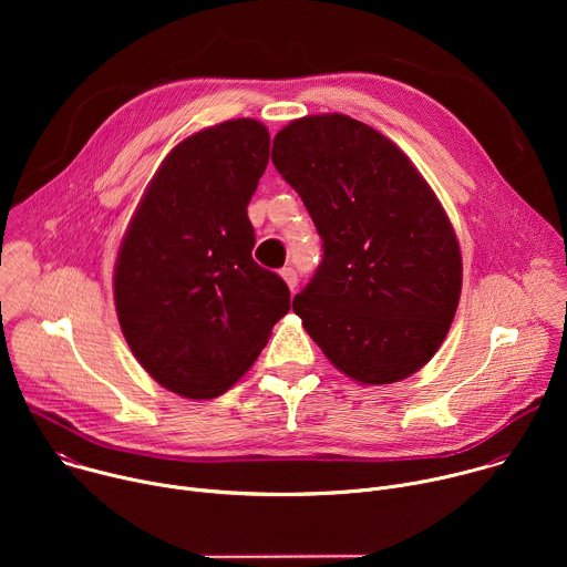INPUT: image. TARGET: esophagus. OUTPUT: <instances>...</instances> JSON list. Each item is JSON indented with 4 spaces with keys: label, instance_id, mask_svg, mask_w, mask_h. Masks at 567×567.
<instances>
[{
    "label": "esophagus",
    "instance_id": "1",
    "mask_svg": "<svg viewBox=\"0 0 567 567\" xmlns=\"http://www.w3.org/2000/svg\"><path fill=\"white\" fill-rule=\"evenodd\" d=\"M280 276H282V280L287 282V287L293 291L296 285H298V274H296V269H293V267H285V269L280 271Z\"/></svg>",
    "mask_w": 567,
    "mask_h": 567
}]
</instances>
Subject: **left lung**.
<instances>
[{"label":"left lung","mask_w":567,"mask_h":567,"mask_svg":"<svg viewBox=\"0 0 567 567\" xmlns=\"http://www.w3.org/2000/svg\"><path fill=\"white\" fill-rule=\"evenodd\" d=\"M271 161L322 239V262L293 298L307 334L359 383L415 374L449 334L462 291L457 237L426 179L346 114L291 121Z\"/></svg>","instance_id":"1"}]
</instances>
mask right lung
Returning a JSON list of instances; mask_svg holds the SVG:
<instances>
[{
	"label": "right lung",
	"instance_id": "obj_1",
	"mask_svg": "<svg viewBox=\"0 0 567 567\" xmlns=\"http://www.w3.org/2000/svg\"><path fill=\"white\" fill-rule=\"evenodd\" d=\"M269 132L235 118L171 150L121 241L114 302L123 337L164 388L210 399L245 374L289 311L262 269L247 206L269 164Z\"/></svg>",
	"mask_w": 567,
	"mask_h": 567
}]
</instances>
